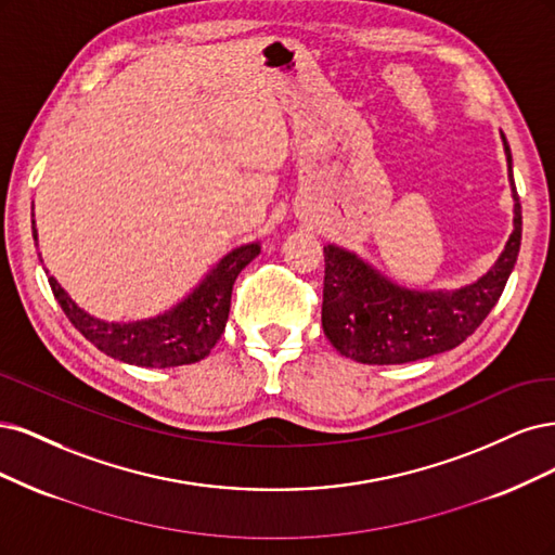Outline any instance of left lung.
I'll list each match as a JSON object with an SVG mask.
<instances>
[{
	"mask_svg": "<svg viewBox=\"0 0 555 555\" xmlns=\"http://www.w3.org/2000/svg\"><path fill=\"white\" fill-rule=\"evenodd\" d=\"M503 150L514 201L512 232L498 260L477 281L452 291L405 288L354 251L325 246L323 330L338 352L360 364L417 362L456 348L481 325L503 295L521 248V203L505 135Z\"/></svg>",
	"mask_w": 555,
	"mask_h": 555,
	"instance_id": "obj_1",
	"label": "left lung"
}]
</instances>
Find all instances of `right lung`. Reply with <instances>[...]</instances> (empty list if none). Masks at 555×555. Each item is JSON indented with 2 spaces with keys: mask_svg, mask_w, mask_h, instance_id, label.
Instances as JSON below:
<instances>
[{
  "mask_svg": "<svg viewBox=\"0 0 555 555\" xmlns=\"http://www.w3.org/2000/svg\"><path fill=\"white\" fill-rule=\"evenodd\" d=\"M31 230L34 242L39 244V232L34 221ZM258 254L260 242L232 248L230 254L214 262L198 285L172 304L168 311L152 318L129 320V323H121V320L111 323V320L87 313L70 299L55 276H50L48 270L46 274L66 318L101 352L124 364L170 369L201 362L217 346L228 323L232 285H235V279L244 267L258 258Z\"/></svg>",
  "mask_w": 555,
  "mask_h": 555,
  "instance_id": "right-lung-1",
  "label": "right lung"
}]
</instances>
